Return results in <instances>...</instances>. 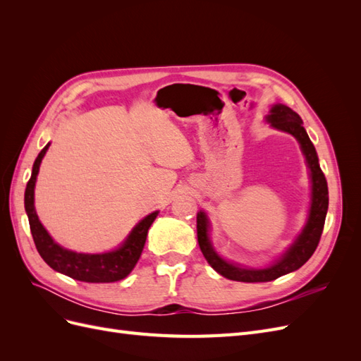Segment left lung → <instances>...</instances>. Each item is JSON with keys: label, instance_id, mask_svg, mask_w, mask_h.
<instances>
[{"label": "left lung", "instance_id": "1", "mask_svg": "<svg viewBox=\"0 0 361 361\" xmlns=\"http://www.w3.org/2000/svg\"><path fill=\"white\" fill-rule=\"evenodd\" d=\"M268 122L285 133L292 134L298 140L301 145L302 154L307 161V166L310 169V178H312V206L307 224H305L304 231L297 238L290 248L286 251L285 256L277 260L274 265H271L264 269H251V268H241L233 264H228L224 259H221L215 253V250L211 245L209 236H207V228L209 223L204 212L197 214V239L199 245L204 259L218 274L228 280L235 281H245V283H262V281H271L276 280L281 276L289 274V272L301 268L305 262H307L312 255L314 253L316 247L319 244V239L324 231L326 209H329V187H326V179L319 167L318 155H316L314 146L310 141L307 133L302 128L301 117L290 110L286 105H274L271 108V113L267 117Z\"/></svg>", "mask_w": 361, "mask_h": 361}]
</instances>
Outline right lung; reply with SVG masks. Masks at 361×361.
Here are the masks:
<instances>
[{
    "instance_id": "right-lung-1",
    "label": "right lung",
    "mask_w": 361,
    "mask_h": 361,
    "mask_svg": "<svg viewBox=\"0 0 361 361\" xmlns=\"http://www.w3.org/2000/svg\"><path fill=\"white\" fill-rule=\"evenodd\" d=\"M49 145H47L37 155L35 166H32L31 178L25 188V211L30 221V231L35 239L36 248L42 259L61 274L71 279L87 281V283H113L118 281L134 269L145 248L147 231L155 221L158 212H152L143 218L129 233L122 247H118L110 253L104 255H82L66 250L52 241V238L45 231V227L39 221L35 209V185L39 173L42 158L45 157Z\"/></svg>"
}]
</instances>
